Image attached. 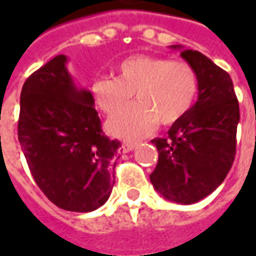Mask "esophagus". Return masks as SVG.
Segmentation results:
<instances>
[{
    "label": "esophagus",
    "instance_id": "34e87169",
    "mask_svg": "<svg viewBox=\"0 0 256 256\" xmlns=\"http://www.w3.org/2000/svg\"><path fill=\"white\" fill-rule=\"evenodd\" d=\"M135 146H136V144L135 142H128V141H126V142L122 144V151L124 152H130V151H132Z\"/></svg>",
    "mask_w": 256,
    "mask_h": 256
}]
</instances>
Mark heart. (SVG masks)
<instances>
[{"instance_id": "heart-1", "label": "heart", "mask_w": 256, "mask_h": 256, "mask_svg": "<svg viewBox=\"0 0 256 256\" xmlns=\"http://www.w3.org/2000/svg\"><path fill=\"white\" fill-rule=\"evenodd\" d=\"M115 76H98L91 84L94 101L105 114H115L136 94L140 102L112 116L110 132L138 140L156 122L171 125L190 112L200 94V76L185 61L162 56H132L116 65Z\"/></svg>"}]
</instances>
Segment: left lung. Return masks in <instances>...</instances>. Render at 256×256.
I'll list each match as a JSON object with an SVG mask.
<instances>
[{"label":"left lung","mask_w":256,"mask_h":256,"mask_svg":"<svg viewBox=\"0 0 256 256\" xmlns=\"http://www.w3.org/2000/svg\"><path fill=\"white\" fill-rule=\"evenodd\" d=\"M181 56L198 72V101L165 138L151 141L158 164L150 180L165 200L188 205L212 194L231 170L240 104L226 71L194 50L182 48Z\"/></svg>","instance_id":"obj_1"}]
</instances>
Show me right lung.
Returning <instances> with one entry per match:
<instances>
[{"label": "right lung", "instance_id": "obj_1", "mask_svg": "<svg viewBox=\"0 0 256 256\" xmlns=\"http://www.w3.org/2000/svg\"><path fill=\"white\" fill-rule=\"evenodd\" d=\"M18 141L34 181L56 206L91 212L110 198L121 142L102 132L92 94L75 86L65 55L24 82Z\"/></svg>", "mask_w": 256, "mask_h": 256}]
</instances>
